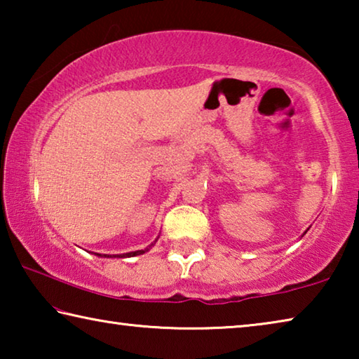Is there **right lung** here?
Segmentation results:
<instances>
[{
  "mask_svg": "<svg viewBox=\"0 0 359 359\" xmlns=\"http://www.w3.org/2000/svg\"><path fill=\"white\" fill-rule=\"evenodd\" d=\"M147 250H149V248H145V250H137V252L123 253V255H121V257H136V255H142V253H145ZM100 257H101V255H100ZM104 257H109V255H104ZM115 257H120V255H115Z\"/></svg>",
  "mask_w": 359,
  "mask_h": 359,
  "instance_id": "add662e5",
  "label": "right lung"
}]
</instances>
